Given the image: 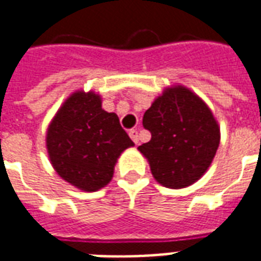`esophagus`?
<instances>
[{
    "label": "esophagus",
    "mask_w": 261,
    "mask_h": 261,
    "mask_svg": "<svg viewBox=\"0 0 261 261\" xmlns=\"http://www.w3.org/2000/svg\"><path fill=\"white\" fill-rule=\"evenodd\" d=\"M128 134H130L131 140L134 141V144H136V145H138V144H140V136H138V131H137V130H131L130 133H128Z\"/></svg>",
    "instance_id": "1"
}]
</instances>
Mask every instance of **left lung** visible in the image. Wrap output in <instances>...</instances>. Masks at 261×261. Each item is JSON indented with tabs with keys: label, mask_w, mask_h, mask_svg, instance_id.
I'll use <instances>...</instances> for the list:
<instances>
[{
	"label": "left lung",
	"mask_w": 261,
	"mask_h": 261,
	"mask_svg": "<svg viewBox=\"0 0 261 261\" xmlns=\"http://www.w3.org/2000/svg\"><path fill=\"white\" fill-rule=\"evenodd\" d=\"M142 124L149 142L138 146L155 179L179 190L202 177L220 144V127L199 96L187 87L166 88L145 112Z\"/></svg>",
	"instance_id": "1"
}]
</instances>
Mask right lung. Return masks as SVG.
Listing matches in <instances>:
<instances>
[{
    "label": "right lung",
    "instance_id": "add662e5",
    "mask_svg": "<svg viewBox=\"0 0 261 261\" xmlns=\"http://www.w3.org/2000/svg\"><path fill=\"white\" fill-rule=\"evenodd\" d=\"M134 145L116 113L95 92L77 91L63 102L47 131L54 169L69 184L94 192L111 182L117 158Z\"/></svg>",
    "mask_w": 261,
    "mask_h": 261
}]
</instances>
